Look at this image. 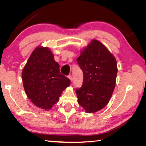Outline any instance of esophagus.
Segmentation results:
<instances>
[{
	"label": "esophagus",
	"instance_id": "1",
	"mask_svg": "<svg viewBox=\"0 0 146 146\" xmlns=\"http://www.w3.org/2000/svg\"><path fill=\"white\" fill-rule=\"evenodd\" d=\"M68 77V78L69 79V80H70V82H72V77L71 76H69Z\"/></svg>",
	"mask_w": 146,
	"mask_h": 146
}]
</instances>
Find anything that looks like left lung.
Masks as SVG:
<instances>
[{
	"label": "left lung",
	"mask_w": 146,
	"mask_h": 146,
	"mask_svg": "<svg viewBox=\"0 0 146 146\" xmlns=\"http://www.w3.org/2000/svg\"><path fill=\"white\" fill-rule=\"evenodd\" d=\"M77 61L83 72V82L76 90L77 101L87 113L103 109L111 98L117 73L115 57L102 43L92 39L80 51Z\"/></svg>",
	"instance_id": "left-lung-1"
}]
</instances>
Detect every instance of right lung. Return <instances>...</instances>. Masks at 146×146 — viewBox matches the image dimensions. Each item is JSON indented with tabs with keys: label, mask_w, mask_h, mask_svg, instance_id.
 Masks as SVG:
<instances>
[{
	"label": "right lung",
	"mask_w": 146,
	"mask_h": 146,
	"mask_svg": "<svg viewBox=\"0 0 146 146\" xmlns=\"http://www.w3.org/2000/svg\"><path fill=\"white\" fill-rule=\"evenodd\" d=\"M23 86L30 101L37 107L50 110L59 100L63 91L70 82L60 71L47 47L38 46L29 58L22 72Z\"/></svg>",
	"instance_id": "add662e5"
}]
</instances>
